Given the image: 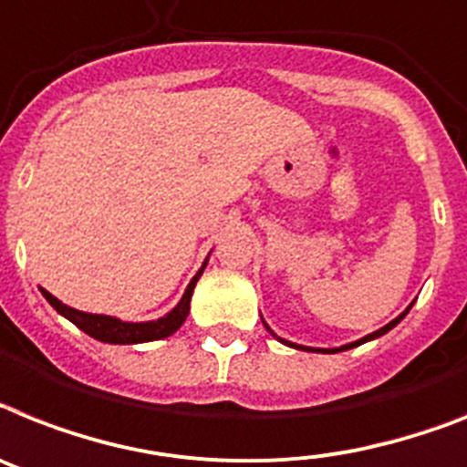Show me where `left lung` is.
I'll use <instances>...</instances> for the list:
<instances>
[{
    "mask_svg": "<svg viewBox=\"0 0 467 467\" xmlns=\"http://www.w3.org/2000/svg\"><path fill=\"white\" fill-rule=\"evenodd\" d=\"M406 313H409V308H406ZM406 313H401V316H399V318H394L391 320L389 325H385V327H382V330H378V332H373V335H368V337H363V339H360V342H354V344H347V347H342L339 348V351H347V348H354V347H358V344H363V342H368V339H375V337H379V335H385V332H389L391 327H394V325L399 323V320L403 318V316H406ZM265 327H268V325H265ZM280 342H285V339H280ZM285 344H289V342H285ZM289 347H294V344H289ZM296 348H306V347H296ZM306 351H313V348H306Z\"/></svg>",
    "mask_w": 467,
    "mask_h": 467,
    "instance_id": "1",
    "label": "left lung"
}]
</instances>
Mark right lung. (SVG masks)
I'll list each match as a JSON object with an SVG mask.
<instances>
[{
	"label": "right lung",
	"instance_id": "obj_1",
	"mask_svg": "<svg viewBox=\"0 0 467 467\" xmlns=\"http://www.w3.org/2000/svg\"><path fill=\"white\" fill-rule=\"evenodd\" d=\"M206 264L202 265L194 280L190 282V287L185 289L182 294V299H180L178 306L173 311L168 313L166 318H159V320H151V323H120L119 318H109V316H94V313H82L76 311V308L66 306L57 296H52L49 292L42 289L45 294V299L57 308L61 316L70 320L73 325H78L82 332H88L89 337L94 339H99V342H107V344H140V342H151V339H163V337L173 335L178 330L180 325L185 323L187 313H190V299H192V292H194V285H197L199 275L203 273Z\"/></svg>",
	"mask_w": 467,
	"mask_h": 467
}]
</instances>
